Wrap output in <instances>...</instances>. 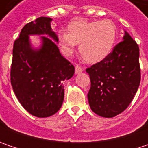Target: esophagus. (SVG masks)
Listing matches in <instances>:
<instances>
[{
    "mask_svg": "<svg viewBox=\"0 0 148 148\" xmlns=\"http://www.w3.org/2000/svg\"><path fill=\"white\" fill-rule=\"evenodd\" d=\"M83 69L82 68V66L79 65H77L75 66V72H76V74H78V73H81V72H82Z\"/></svg>",
    "mask_w": 148,
    "mask_h": 148,
    "instance_id": "1",
    "label": "esophagus"
}]
</instances>
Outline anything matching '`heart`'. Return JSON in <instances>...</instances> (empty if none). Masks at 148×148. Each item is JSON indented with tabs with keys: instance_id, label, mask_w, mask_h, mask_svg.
<instances>
[{
	"instance_id": "obj_1",
	"label": "heart",
	"mask_w": 148,
	"mask_h": 148,
	"mask_svg": "<svg viewBox=\"0 0 148 148\" xmlns=\"http://www.w3.org/2000/svg\"><path fill=\"white\" fill-rule=\"evenodd\" d=\"M117 27L110 20H75L68 32L58 34V43L63 53L71 55L77 44L83 59L90 63L100 62L110 53L117 38Z\"/></svg>"
}]
</instances>
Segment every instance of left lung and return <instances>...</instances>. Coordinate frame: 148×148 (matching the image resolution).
<instances>
[{
  "instance_id": "8db88e82",
  "label": "left lung",
  "mask_w": 148,
  "mask_h": 148,
  "mask_svg": "<svg viewBox=\"0 0 148 148\" xmlns=\"http://www.w3.org/2000/svg\"><path fill=\"white\" fill-rule=\"evenodd\" d=\"M123 39L105 59L86 69L90 79L89 105L101 117L113 118L125 110L139 86L138 45L126 31Z\"/></svg>"
}]
</instances>
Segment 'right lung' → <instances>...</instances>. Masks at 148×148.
Returning a JSON list of instances; mask_svg holds the SVG:
<instances>
[{
  "mask_svg": "<svg viewBox=\"0 0 148 148\" xmlns=\"http://www.w3.org/2000/svg\"><path fill=\"white\" fill-rule=\"evenodd\" d=\"M52 19L39 17L23 27L15 39L10 68V82L18 100L30 114L53 115L64 99L63 81L72 77L75 67L61 54L51 28ZM42 36L40 49L32 48L29 35ZM46 36L49 37H46Z\"/></svg>",
  "mask_w": 148,
  "mask_h": 148,
  "instance_id": "1",
  "label": "right lung"
}]
</instances>
